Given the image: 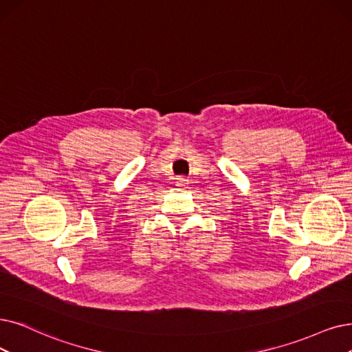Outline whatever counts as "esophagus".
I'll use <instances>...</instances> for the list:
<instances>
[{"mask_svg": "<svg viewBox=\"0 0 352 352\" xmlns=\"http://www.w3.org/2000/svg\"><path fill=\"white\" fill-rule=\"evenodd\" d=\"M175 184H176L177 188H186L189 185V180L186 177H184V176H179V177H176Z\"/></svg>", "mask_w": 352, "mask_h": 352, "instance_id": "esophagus-1", "label": "esophagus"}]
</instances>
